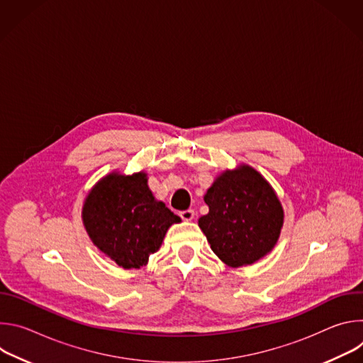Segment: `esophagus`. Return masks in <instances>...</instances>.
Returning <instances> with one entry per match:
<instances>
[{"instance_id":"34e87169","label":"esophagus","mask_w":363,"mask_h":363,"mask_svg":"<svg viewBox=\"0 0 363 363\" xmlns=\"http://www.w3.org/2000/svg\"><path fill=\"white\" fill-rule=\"evenodd\" d=\"M179 217H181L184 221H191V220L195 217V211H194V210L181 211V213H179Z\"/></svg>"}]
</instances>
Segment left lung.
<instances>
[{
    "instance_id": "obj_1",
    "label": "left lung",
    "mask_w": 363,
    "mask_h": 363,
    "mask_svg": "<svg viewBox=\"0 0 363 363\" xmlns=\"http://www.w3.org/2000/svg\"><path fill=\"white\" fill-rule=\"evenodd\" d=\"M208 214L198 225L230 267L251 264L279 240L283 208L269 182L251 167L225 171L203 196Z\"/></svg>"
}]
</instances>
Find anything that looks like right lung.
Returning <instances> with one entry per match:
<instances>
[{
  "instance_id": "right-lung-1",
  "label": "right lung",
  "mask_w": 363,
  "mask_h": 363,
  "mask_svg": "<svg viewBox=\"0 0 363 363\" xmlns=\"http://www.w3.org/2000/svg\"><path fill=\"white\" fill-rule=\"evenodd\" d=\"M143 172L112 174L89 194L83 223L94 245L123 269H139L181 218L153 198Z\"/></svg>"
}]
</instances>
